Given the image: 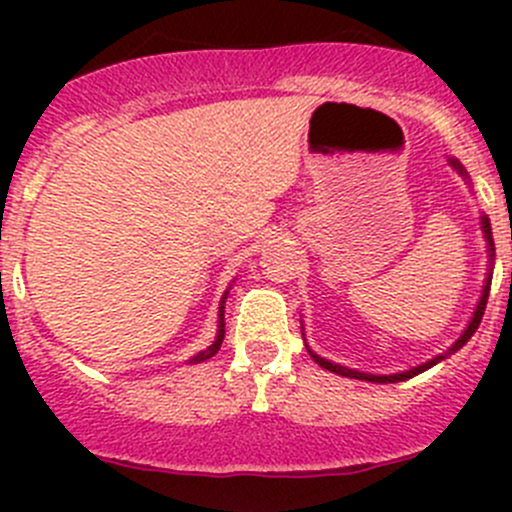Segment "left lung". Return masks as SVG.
I'll return each mask as SVG.
<instances>
[{
    "label": "left lung",
    "instance_id": "obj_1",
    "mask_svg": "<svg viewBox=\"0 0 512 512\" xmlns=\"http://www.w3.org/2000/svg\"><path fill=\"white\" fill-rule=\"evenodd\" d=\"M451 165H453V168L458 170V173L463 175V178H468V175H466V170H463V165L458 163V160H453V158H451ZM480 227H483L485 242H488V260H490V265H488V267H490V270H493V260H495L493 232H490V220L485 218V215H483V218H480ZM490 280H493V272H488V277H485V287H483V294H480V302H478L476 312H473L471 322H468V327L463 329V334H461V337H458L456 342H453L451 347H448L446 352H443V354L433 356V359H428L426 364H421V366H414V369H409V371H401V374H389V376H381V374H366V371H356V369H347V366H342V364H332V361H329V359H324V356L314 354L312 349H309V347H307V352L312 354V359L317 361V364L322 366V369H327V371H334V374H339V376H349V379H359V381H374V384H396V381H406V379H411V376H416V374H421V371H426V369H431V366H436L438 361L448 359V356H451L453 352H458V349H461L463 344H466L468 339H471L473 334H476V329H478L480 319H483L485 304H488Z\"/></svg>",
    "mask_w": 512,
    "mask_h": 512
}]
</instances>
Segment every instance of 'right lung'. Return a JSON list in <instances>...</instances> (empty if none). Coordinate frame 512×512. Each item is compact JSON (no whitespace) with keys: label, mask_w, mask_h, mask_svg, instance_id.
<instances>
[{"label":"right lung","mask_w":512,"mask_h":512,"mask_svg":"<svg viewBox=\"0 0 512 512\" xmlns=\"http://www.w3.org/2000/svg\"><path fill=\"white\" fill-rule=\"evenodd\" d=\"M225 294H227V292H225ZM225 299H227V297H223V302H220V314H218V337H215V342L210 344L208 349H203V352L195 354L193 359H190V364H200V361H208L210 356L218 354L220 344H223V339H225Z\"/></svg>","instance_id":"add662e5"}]
</instances>
